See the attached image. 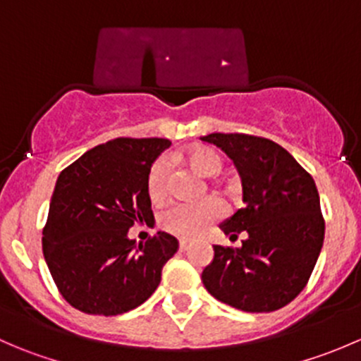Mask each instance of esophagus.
Wrapping results in <instances>:
<instances>
[{"mask_svg": "<svg viewBox=\"0 0 361 361\" xmlns=\"http://www.w3.org/2000/svg\"><path fill=\"white\" fill-rule=\"evenodd\" d=\"M190 248V243L185 241V239H180V251H187Z\"/></svg>", "mask_w": 361, "mask_h": 361, "instance_id": "esophagus-1", "label": "esophagus"}]
</instances>
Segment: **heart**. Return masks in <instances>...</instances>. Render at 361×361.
Returning <instances> with one entry per match:
<instances>
[{"instance_id": "obj_1", "label": "heart", "mask_w": 361, "mask_h": 361, "mask_svg": "<svg viewBox=\"0 0 361 361\" xmlns=\"http://www.w3.org/2000/svg\"><path fill=\"white\" fill-rule=\"evenodd\" d=\"M187 162L202 176H214L224 167V160L213 148H195L188 152ZM167 174L169 164L159 159L152 164L147 174L148 197L154 202L162 201L167 194ZM225 214L224 202L218 197H207L197 204L174 202L160 213L159 224L164 231L183 239H194L204 234L214 221Z\"/></svg>"}]
</instances>
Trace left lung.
Instances as JSON below:
<instances>
[{
  "instance_id": "left-lung-1",
  "label": "left lung",
  "mask_w": 361,
  "mask_h": 361,
  "mask_svg": "<svg viewBox=\"0 0 361 361\" xmlns=\"http://www.w3.org/2000/svg\"><path fill=\"white\" fill-rule=\"evenodd\" d=\"M216 145L238 167L245 207L220 225L241 248L213 246L202 271L206 290L246 312L285 307L307 285L325 238L319 195L311 174L283 147L251 134L213 133Z\"/></svg>"
}]
</instances>
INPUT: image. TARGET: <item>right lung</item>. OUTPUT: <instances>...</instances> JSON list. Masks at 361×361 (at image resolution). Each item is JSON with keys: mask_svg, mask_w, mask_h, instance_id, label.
I'll list each match as a JSON object with an SVG mask.
<instances>
[{"mask_svg": "<svg viewBox=\"0 0 361 361\" xmlns=\"http://www.w3.org/2000/svg\"><path fill=\"white\" fill-rule=\"evenodd\" d=\"M169 145L162 137H116L57 178L42 246L54 283L78 311L123 314L157 290L176 238L157 232L136 245L127 232L154 220L147 174Z\"/></svg>", "mask_w": 361, "mask_h": 361, "instance_id": "obj_1", "label": "right lung"}]
</instances>
